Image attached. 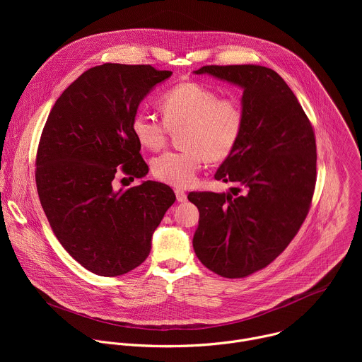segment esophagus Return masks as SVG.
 Returning <instances> with one entry per match:
<instances>
[{
    "instance_id": "1",
    "label": "esophagus",
    "mask_w": 362,
    "mask_h": 362,
    "mask_svg": "<svg viewBox=\"0 0 362 362\" xmlns=\"http://www.w3.org/2000/svg\"><path fill=\"white\" fill-rule=\"evenodd\" d=\"M176 199H177V202H186L187 200V194H186V192H183V190H180V189H176Z\"/></svg>"
}]
</instances>
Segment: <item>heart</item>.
<instances>
[{"label": "heart", "instance_id": "heart-1", "mask_svg": "<svg viewBox=\"0 0 362 362\" xmlns=\"http://www.w3.org/2000/svg\"><path fill=\"white\" fill-rule=\"evenodd\" d=\"M163 120L146 112L132 119V132L148 150H160L170 132L179 133L177 151L153 160V175L175 187H187L197 179L204 160L218 163L230 156L245 126L240 101L221 97L199 83L186 81L169 88L160 100Z\"/></svg>", "mask_w": 362, "mask_h": 362}]
</instances>
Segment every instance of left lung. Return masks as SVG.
<instances>
[{
	"instance_id": "left-lung-1",
	"label": "left lung",
	"mask_w": 362,
	"mask_h": 362,
	"mask_svg": "<svg viewBox=\"0 0 362 362\" xmlns=\"http://www.w3.org/2000/svg\"><path fill=\"white\" fill-rule=\"evenodd\" d=\"M242 87L245 126L215 179L233 182L229 193L192 192L199 209L193 249L199 261L223 278H245L268 267L303 223L317 182V144L298 98L272 69L204 66Z\"/></svg>"
}]
</instances>
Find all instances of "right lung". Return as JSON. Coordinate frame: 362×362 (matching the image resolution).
<instances>
[{
    "mask_svg": "<svg viewBox=\"0 0 362 362\" xmlns=\"http://www.w3.org/2000/svg\"><path fill=\"white\" fill-rule=\"evenodd\" d=\"M172 71L106 63L84 71L57 98L41 133L35 183L63 247L100 276L124 275L146 261L151 236L175 203L173 190L146 180L115 190V177L148 168L132 119Z\"/></svg>",
    "mask_w": 362,
    "mask_h": 362,
    "instance_id": "obj_1",
    "label": "right lung"
}]
</instances>
